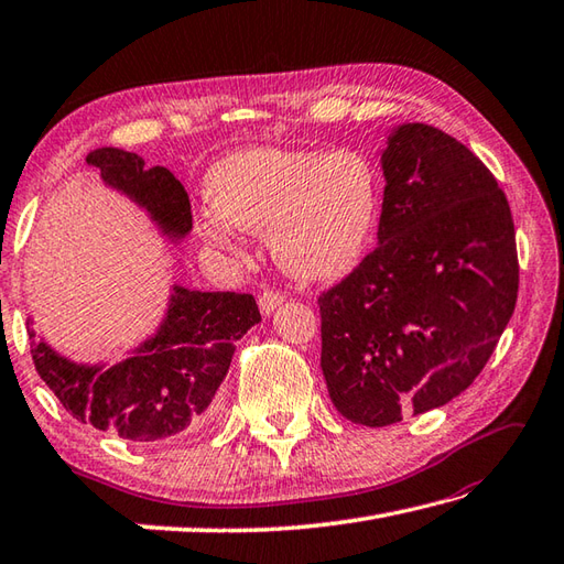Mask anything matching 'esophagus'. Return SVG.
<instances>
[{
  "label": "esophagus",
  "instance_id": "obj_1",
  "mask_svg": "<svg viewBox=\"0 0 564 564\" xmlns=\"http://www.w3.org/2000/svg\"><path fill=\"white\" fill-rule=\"evenodd\" d=\"M282 302H284V294L280 290H270V286H268V290H262V294L258 299L262 314H272Z\"/></svg>",
  "mask_w": 564,
  "mask_h": 564
}]
</instances>
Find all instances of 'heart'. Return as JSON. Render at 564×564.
I'll list each match as a JSON object with an SVG mask.
<instances>
[{
	"label": "heart",
	"instance_id": "obj_1",
	"mask_svg": "<svg viewBox=\"0 0 564 564\" xmlns=\"http://www.w3.org/2000/svg\"><path fill=\"white\" fill-rule=\"evenodd\" d=\"M212 212L199 231L212 246L238 252L234 226L268 234L274 260L306 280L346 272L375 234L377 170L360 151L248 148L206 172Z\"/></svg>",
	"mask_w": 564,
	"mask_h": 564
}]
</instances>
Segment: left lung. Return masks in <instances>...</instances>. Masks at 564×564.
I'll return each mask as SVG.
<instances>
[{
  "label": "left lung",
  "mask_w": 564,
  "mask_h": 564,
  "mask_svg": "<svg viewBox=\"0 0 564 564\" xmlns=\"http://www.w3.org/2000/svg\"><path fill=\"white\" fill-rule=\"evenodd\" d=\"M382 170L377 248L318 294L330 401L370 429L465 392L519 296L509 199L467 145L404 123L389 138Z\"/></svg>",
  "instance_id": "1"
}]
</instances>
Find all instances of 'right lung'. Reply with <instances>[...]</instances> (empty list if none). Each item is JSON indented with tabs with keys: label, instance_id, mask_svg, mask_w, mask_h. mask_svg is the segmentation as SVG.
<instances>
[{
	"label": "right lung",
	"instance_id": "obj_1",
	"mask_svg": "<svg viewBox=\"0 0 564 564\" xmlns=\"http://www.w3.org/2000/svg\"><path fill=\"white\" fill-rule=\"evenodd\" d=\"M87 163L99 167L107 185L145 206L165 234L185 236L192 228L189 197L167 167L145 170L141 155L121 148H99ZM258 321L252 294L175 286L158 336L117 365H75L43 340L31 343V358L77 421L148 445L209 426L236 343Z\"/></svg>",
	"mask_w": 564,
	"mask_h": 564
}]
</instances>
